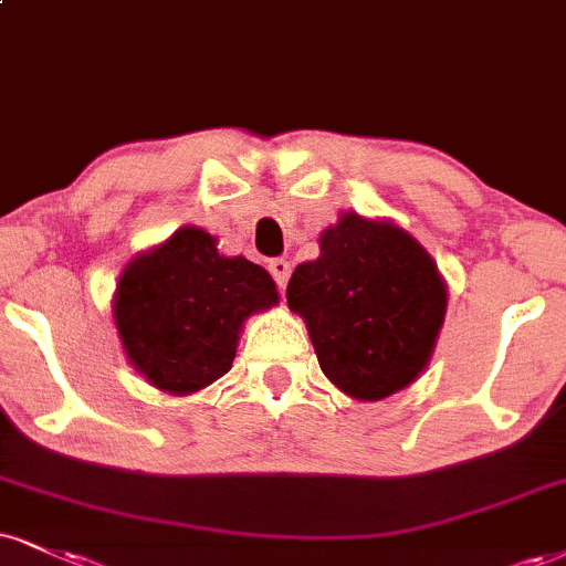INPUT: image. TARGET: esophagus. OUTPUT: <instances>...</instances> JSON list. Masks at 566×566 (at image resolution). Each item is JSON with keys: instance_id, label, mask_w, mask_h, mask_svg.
Returning <instances> with one entry per match:
<instances>
[{"instance_id": "obj_1", "label": "esophagus", "mask_w": 566, "mask_h": 566, "mask_svg": "<svg viewBox=\"0 0 566 566\" xmlns=\"http://www.w3.org/2000/svg\"><path fill=\"white\" fill-rule=\"evenodd\" d=\"M269 271L271 276H274V282L279 284V290L287 287L290 282V261H284V258H274V261H269Z\"/></svg>"}]
</instances>
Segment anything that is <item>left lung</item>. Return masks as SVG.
<instances>
[{
    "mask_svg": "<svg viewBox=\"0 0 566 566\" xmlns=\"http://www.w3.org/2000/svg\"><path fill=\"white\" fill-rule=\"evenodd\" d=\"M322 255L287 284L318 366L350 398L382 400L430 364L446 322L438 263L406 229L343 213L322 231Z\"/></svg>",
    "mask_w": 566,
    "mask_h": 566,
    "instance_id": "obj_1",
    "label": "left lung"
}]
</instances>
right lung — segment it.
Masks as SVG:
<instances>
[{"label":"right lung","mask_w":566,"mask_h":566,"mask_svg":"<svg viewBox=\"0 0 566 566\" xmlns=\"http://www.w3.org/2000/svg\"><path fill=\"white\" fill-rule=\"evenodd\" d=\"M276 303L269 271L221 255L208 231L181 227L132 258L113 318L134 369L163 392L189 395L231 369L244 318Z\"/></svg>","instance_id":"add662e5"}]
</instances>
